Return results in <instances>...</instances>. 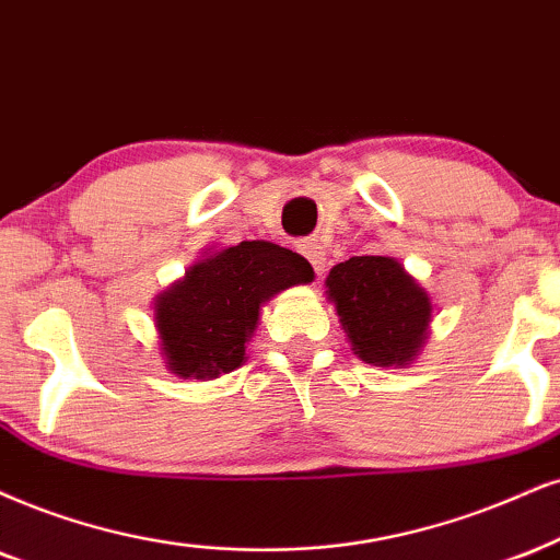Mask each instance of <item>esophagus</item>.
<instances>
[{
  "label": "esophagus",
  "mask_w": 560,
  "mask_h": 560,
  "mask_svg": "<svg viewBox=\"0 0 560 560\" xmlns=\"http://www.w3.org/2000/svg\"><path fill=\"white\" fill-rule=\"evenodd\" d=\"M299 248H301L303 257L312 261L314 272L322 275L324 272V265H327V254H324V248L316 244V241H301Z\"/></svg>",
  "instance_id": "34e87169"
}]
</instances>
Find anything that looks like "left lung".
<instances>
[{
	"instance_id": "1",
	"label": "left lung",
	"mask_w": 560,
	"mask_h": 560,
	"mask_svg": "<svg viewBox=\"0 0 560 560\" xmlns=\"http://www.w3.org/2000/svg\"><path fill=\"white\" fill-rule=\"evenodd\" d=\"M327 299L363 363H412L428 340L433 303L392 257H350L329 269Z\"/></svg>"
}]
</instances>
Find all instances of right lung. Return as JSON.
<instances>
[{
    "instance_id": "right-lung-1",
    "label": "right lung",
    "mask_w": 560,
    "mask_h": 560,
    "mask_svg": "<svg viewBox=\"0 0 560 560\" xmlns=\"http://www.w3.org/2000/svg\"><path fill=\"white\" fill-rule=\"evenodd\" d=\"M314 269L301 254L269 241H241L199 259L155 299V327L171 374L218 378L238 369L261 303Z\"/></svg>"
}]
</instances>
